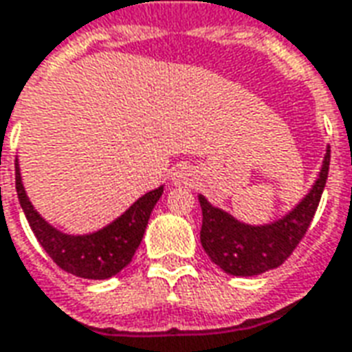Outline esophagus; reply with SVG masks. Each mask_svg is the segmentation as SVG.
Segmentation results:
<instances>
[{"mask_svg": "<svg viewBox=\"0 0 352 352\" xmlns=\"http://www.w3.org/2000/svg\"><path fill=\"white\" fill-rule=\"evenodd\" d=\"M193 178H195V172L191 170V166H186V164L176 166L174 172H172V182H174L176 186H191V184H193Z\"/></svg>", "mask_w": 352, "mask_h": 352, "instance_id": "34e87169", "label": "esophagus"}]
</instances>
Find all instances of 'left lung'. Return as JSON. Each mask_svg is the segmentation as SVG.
I'll return each mask as SVG.
<instances>
[{
  "mask_svg": "<svg viewBox=\"0 0 352 352\" xmlns=\"http://www.w3.org/2000/svg\"><path fill=\"white\" fill-rule=\"evenodd\" d=\"M330 168V149L324 157L322 170L307 197L283 220L269 226H244L228 212L212 206L203 195L201 244L218 267L235 276H254L283 265L307 233L320 203Z\"/></svg>",
  "mask_w": 352,
  "mask_h": 352,
  "instance_id": "8db88e82",
  "label": "left lung"
}]
</instances>
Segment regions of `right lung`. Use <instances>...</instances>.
<instances>
[{
    "instance_id": "right-lung-1",
    "label": "right lung",
    "mask_w": 352,
    "mask_h": 352,
    "mask_svg": "<svg viewBox=\"0 0 352 352\" xmlns=\"http://www.w3.org/2000/svg\"><path fill=\"white\" fill-rule=\"evenodd\" d=\"M14 184L22 210L26 214L30 228L39 244L58 267L83 278H109L131 263L132 256L138 250L142 236L146 233L151 210L163 195V188L153 189L140 197L123 216L111 221L108 228L92 235L72 236L49 226L34 210L26 191L22 188L19 163H14Z\"/></svg>"
}]
</instances>
